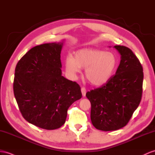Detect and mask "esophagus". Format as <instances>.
I'll use <instances>...</instances> for the list:
<instances>
[{"mask_svg":"<svg viewBox=\"0 0 155 155\" xmlns=\"http://www.w3.org/2000/svg\"><path fill=\"white\" fill-rule=\"evenodd\" d=\"M81 93H82V96L83 97H85L86 95V89L85 87H81Z\"/></svg>","mask_w":155,"mask_h":155,"instance_id":"34e87169","label":"esophagus"}]
</instances>
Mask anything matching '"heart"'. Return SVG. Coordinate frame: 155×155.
I'll list each match as a JSON object with an SVG mask.
<instances>
[{"instance_id":"obj_1","label":"heart","mask_w":155,"mask_h":155,"mask_svg":"<svg viewBox=\"0 0 155 155\" xmlns=\"http://www.w3.org/2000/svg\"><path fill=\"white\" fill-rule=\"evenodd\" d=\"M67 72L75 75L84 68L85 77L91 84L101 86L110 80L118 66L116 56L110 52L95 48H81L65 58Z\"/></svg>"}]
</instances>
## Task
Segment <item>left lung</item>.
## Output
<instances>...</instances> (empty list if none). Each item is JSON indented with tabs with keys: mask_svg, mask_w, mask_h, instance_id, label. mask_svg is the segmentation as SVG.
Wrapping results in <instances>:
<instances>
[{
	"mask_svg": "<svg viewBox=\"0 0 155 155\" xmlns=\"http://www.w3.org/2000/svg\"><path fill=\"white\" fill-rule=\"evenodd\" d=\"M114 48L121 55L116 74L99 88L87 92L91 104V120L96 129L114 131L127 125L140 103L143 71L139 59L130 48Z\"/></svg>",
	"mask_w": 155,
	"mask_h": 155,
	"instance_id": "8db88e82",
	"label": "left lung"
}]
</instances>
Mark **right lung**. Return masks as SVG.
I'll return each mask as SVG.
<instances>
[{"mask_svg":"<svg viewBox=\"0 0 155 155\" xmlns=\"http://www.w3.org/2000/svg\"><path fill=\"white\" fill-rule=\"evenodd\" d=\"M62 45L52 43L33 47L15 69L14 94L21 114L45 130L64 125L68 109L82 96L80 86L62 75Z\"/></svg>","mask_w":155,"mask_h":155,"instance_id":"1","label":"right lung"}]
</instances>
